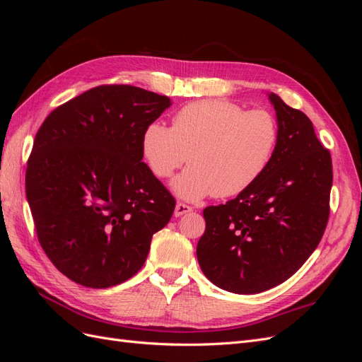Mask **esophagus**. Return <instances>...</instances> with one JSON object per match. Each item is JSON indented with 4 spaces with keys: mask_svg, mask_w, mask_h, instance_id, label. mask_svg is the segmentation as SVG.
<instances>
[{
    "mask_svg": "<svg viewBox=\"0 0 362 362\" xmlns=\"http://www.w3.org/2000/svg\"><path fill=\"white\" fill-rule=\"evenodd\" d=\"M192 210H193V208H192L190 205H187V204H182V202H178V204H177V206H175V216L180 217V216H182V214H187V213H190Z\"/></svg>",
    "mask_w": 362,
    "mask_h": 362,
    "instance_id": "1",
    "label": "esophagus"
}]
</instances>
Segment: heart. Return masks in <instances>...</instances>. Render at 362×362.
<instances>
[{"label": "heart", "instance_id": "obj_1", "mask_svg": "<svg viewBox=\"0 0 362 362\" xmlns=\"http://www.w3.org/2000/svg\"><path fill=\"white\" fill-rule=\"evenodd\" d=\"M279 140L276 117L264 108L245 112L225 100H206L182 107L172 128L146 127L141 149L156 177L166 180L187 161L190 168L172 187L185 201L205 196L229 198L254 184L275 154Z\"/></svg>", "mask_w": 362, "mask_h": 362}]
</instances>
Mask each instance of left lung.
Here are the masks:
<instances>
[{"mask_svg": "<svg viewBox=\"0 0 362 362\" xmlns=\"http://www.w3.org/2000/svg\"><path fill=\"white\" fill-rule=\"evenodd\" d=\"M279 140L264 173L235 199L204 210L196 255L214 286L254 294L279 286L319 246L329 218L332 160L305 113L275 93Z\"/></svg>", "mask_w": 362, "mask_h": 362, "instance_id": "obj_1", "label": "left lung"}]
</instances>
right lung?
<instances>
[{"mask_svg":"<svg viewBox=\"0 0 362 362\" xmlns=\"http://www.w3.org/2000/svg\"><path fill=\"white\" fill-rule=\"evenodd\" d=\"M170 107L136 86H98L40 125L25 193L42 249L74 282L108 288L145 264L175 198L141 161V137Z\"/></svg>","mask_w":362,"mask_h":362,"instance_id":"obj_1","label":"right lung"}]
</instances>
